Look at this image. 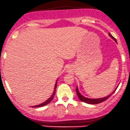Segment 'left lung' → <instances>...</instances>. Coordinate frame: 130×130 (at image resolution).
<instances>
[{"instance_id":"left-lung-1","label":"left lung","mask_w":130,"mask_h":130,"mask_svg":"<svg viewBox=\"0 0 130 130\" xmlns=\"http://www.w3.org/2000/svg\"><path fill=\"white\" fill-rule=\"evenodd\" d=\"M108 35H109L110 37H111V38L113 39V40L115 41V42L117 43V40H116V39L115 38L113 37V36L111 35L110 33H108ZM117 87L116 88V89H115V90H114L112 93H110V94L108 95V96H106V97H102V98H99V99H91V98H88V97H84V96L82 95H81V93L79 92L77 87H76V90L77 94V96H78V97H79V100H81L82 102H85V103H87V104H100V103L102 102H104V101H105V100H107V99L109 98L110 96H111L114 92H115V91L116 90V89H117Z\"/></svg>"}]
</instances>
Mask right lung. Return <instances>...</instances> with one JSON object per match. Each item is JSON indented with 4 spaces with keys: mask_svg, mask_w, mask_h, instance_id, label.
Returning a JSON list of instances; mask_svg holds the SVG:
<instances>
[{
    "mask_svg": "<svg viewBox=\"0 0 130 130\" xmlns=\"http://www.w3.org/2000/svg\"><path fill=\"white\" fill-rule=\"evenodd\" d=\"M57 80H58V79H57ZM57 80H56V82L55 84H54V87L53 90V91L51 92V94H50V95H49V97H48V98L46 99L45 100H44V101H43V102L40 103V104H39L38 105H37L32 106V107H43V106H44V105H46L48 104L49 103H50L51 101H52V100L54 98V94H55V92H56V86H57Z\"/></svg>",
    "mask_w": 130,
    "mask_h": 130,
    "instance_id": "add662e5",
    "label": "right lung"
}]
</instances>
